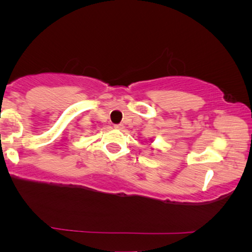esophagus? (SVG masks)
<instances>
[{
  "mask_svg": "<svg viewBox=\"0 0 252 252\" xmlns=\"http://www.w3.org/2000/svg\"><path fill=\"white\" fill-rule=\"evenodd\" d=\"M115 128L122 130V129H124V125H123V124H119V125H115Z\"/></svg>",
  "mask_w": 252,
  "mask_h": 252,
  "instance_id": "obj_1",
  "label": "esophagus"
}]
</instances>
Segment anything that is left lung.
I'll use <instances>...</instances> for the list:
<instances>
[{
	"mask_svg": "<svg viewBox=\"0 0 252 252\" xmlns=\"http://www.w3.org/2000/svg\"><path fill=\"white\" fill-rule=\"evenodd\" d=\"M150 140H151V139H150ZM151 142H153V140H151Z\"/></svg>",
	"mask_w": 252,
	"mask_h": 252,
	"instance_id": "left-lung-1",
	"label": "left lung"
}]
</instances>
